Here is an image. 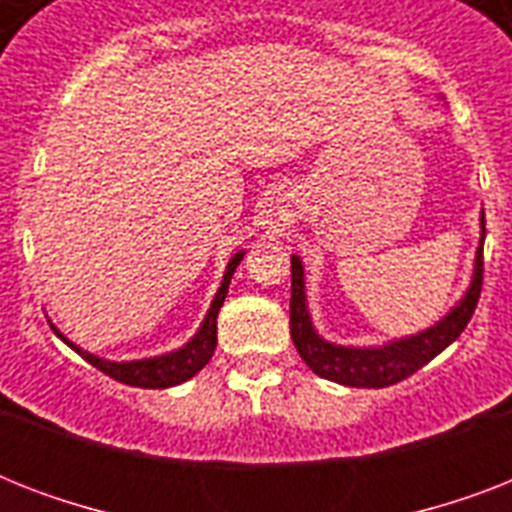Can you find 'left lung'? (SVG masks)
I'll return each instance as SVG.
<instances>
[{
	"label": "left lung",
	"mask_w": 512,
	"mask_h": 512,
	"mask_svg": "<svg viewBox=\"0 0 512 512\" xmlns=\"http://www.w3.org/2000/svg\"><path fill=\"white\" fill-rule=\"evenodd\" d=\"M484 225L486 220L481 212V247L476 252L473 281L460 303L430 329H422L404 340H393L380 348H345V345L327 342L313 329L308 303H305L303 263H300V257L292 255L289 332H292V342L305 364L324 380L340 382L348 388H388L433 361L441 350L449 348L462 335V329L473 319L478 297H481V284H484Z\"/></svg>",
	"instance_id": "1"
}]
</instances>
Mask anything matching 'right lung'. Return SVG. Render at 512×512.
<instances>
[{
    "instance_id": "1",
    "label": "right lung",
    "mask_w": 512,
    "mask_h": 512,
    "mask_svg": "<svg viewBox=\"0 0 512 512\" xmlns=\"http://www.w3.org/2000/svg\"><path fill=\"white\" fill-rule=\"evenodd\" d=\"M241 257H244V252H236L231 257V263L225 268L223 284L217 289L215 300L209 305L199 332L185 342L183 348L172 350V353H164V356L154 358H140V361H106V358L92 356V353L82 350L79 345H74L66 335H60L58 329H55V335L66 342L68 348H74L84 361H90L95 369H100L108 377H114V380L124 382V385H135V388H172V385H180V382L191 380L196 372H201L204 364L212 358V353H215L217 313L223 308V300L228 295V284H231V276L236 271V265L241 263Z\"/></svg>"
}]
</instances>
